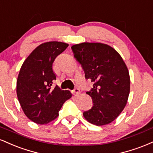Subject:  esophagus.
<instances>
[{
    "label": "esophagus",
    "mask_w": 153,
    "mask_h": 153,
    "mask_svg": "<svg viewBox=\"0 0 153 153\" xmlns=\"http://www.w3.org/2000/svg\"><path fill=\"white\" fill-rule=\"evenodd\" d=\"M80 94V91L78 88H75L74 90L73 91V94L74 95V96H78Z\"/></svg>",
    "instance_id": "1"
}]
</instances>
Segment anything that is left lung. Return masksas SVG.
Returning <instances> with one entry per match:
<instances>
[{
	"instance_id": "1",
	"label": "left lung",
	"mask_w": 153,
	"mask_h": 153,
	"mask_svg": "<svg viewBox=\"0 0 153 153\" xmlns=\"http://www.w3.org/2000/svg\"><path fill=\"white\" fill-rule=\"evenodd\" d=\"M86 79L94 82L86 92L94 106L83 117L94 125L114 121L125 107L130 91V78L125 62L116 50L106 44L82 42L71 47Z\"/></svg>"
}]
</instances>
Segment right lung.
Listing matches in <instances>:
<instances>
[{"label": "right lung", "instance_id": "1", "mask_svg": "<svg viewBox=\"0 0 153 153\" xmlns=\"http://www.w3.org/2000/svg\"><path fill=\"white\" fill-rule=\"evenodd\" d=\"M68 44L47 42L39 45L23 63L16 81V94L25 115L39 124H48L59 116L63 103L71 99L69 91L52 85L56 75L52 71L54 59Z\"/></svg>", "mask_w": 153, "mask_h": 153}]
</instances>
